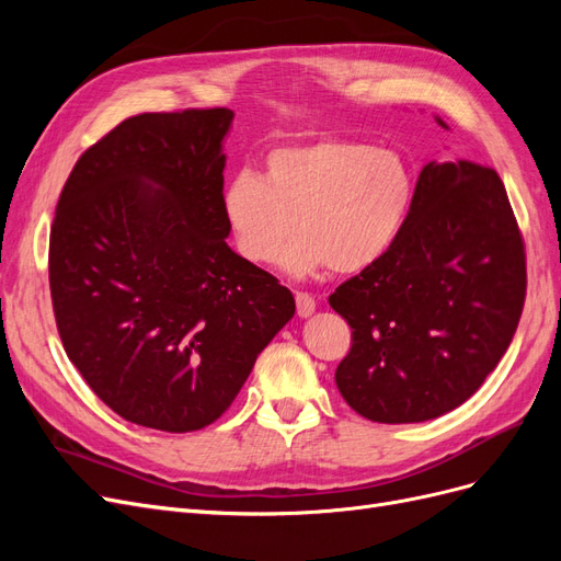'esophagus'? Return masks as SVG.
<instances>
[{
  "instance_id": "obj_1",
  "label": "esophagus",
  "mask_w": 561,
  "mask_h": 561,
  "mask_svg": "<svg viewBox=\"0 0 561 561\" xmlns=\"http://www.w3.org/2000/svg\"><path fill=\"white\" fill-rule=\"evenodd\" d=\"M295 301L299 318H309L316 311V299L309 293H295Z\"/></svg>"
}]
</instances>
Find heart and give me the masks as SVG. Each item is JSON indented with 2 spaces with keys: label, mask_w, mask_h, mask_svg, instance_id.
Returning <instances> with one entry per match:
<instances>
[{
  "label": "heart",
  "mask_w": 561,
  "mask_h": 561,
  "mask_svg": "<svg viewBox=\"0 0 561 561\" xmlns=\"http://www.w3.org/2000/svg\"><path fill=\"white\" fill-rule=\"evenodd\" d=\"M414 201L412 168L396 149L348 138H316L271 149L264 175L243 171L222 194V213L248 262L283 253L293 274L325 266L358 274L396 243Z\"/></svg>",
  "instance_id": "obj_1"
}]
</instances>
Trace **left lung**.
Instances as JSON below:
<instances>
[{
  "mask_svg": "<svg viewBox=\"0 0 561 561\" xmlns=\"http://www.w3.org/2000/svg\"><path fill=\"white\" fill-rule=\"evenodd\" d=\"M524 295V241L499 173L426 163L396 243L330 295L353 330L339 393L377 423L456 410L511 346Z\"/></svg>",
  "mask_w": 561,
  "mask_h": 561,
  "instance_id": "obj_1",
  "label": "left lung"
}]
</instances>
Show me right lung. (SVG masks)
Wrapping results in <instances>:
<instances>
[{
    "label": "right lung",
    "mask_w": 561,
    "mask_h": 561,
    "mask_svg": "<svg viewBox=\"0 0 561 561\" xmlns=\"http://www.w3.org/2000/svg\"><path fill=\"white\" fill-rule=\"evenodd\" d=\"M227 107L130 116L79 157L50 227L67 358L110 410L165 433L210 426L295 316L227 245Z\"/></svg>",
    "instance_id": "add662e5"
}]
</instances>
